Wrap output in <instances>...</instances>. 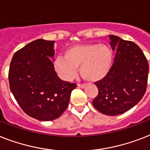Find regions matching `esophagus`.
<instances>
[{
    "instance_id": "34e87169",
    "label": "esophagus",
    "mask_w": 150,
    "mask_h": 150,
    "mask_svg": "<svg viewBox=\"0 0 150 150\" xmlns=\"http://www.w3.org/2000/svg\"><path fill=\"white\" fill-rule=\"evenodd\" d=\"M78 86H79V88H83L86 87V84H78Z\"/></svg>"
}]
</instances>
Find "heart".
<instances>
[{
  "instance_id": "b5f03b06",
  "label": "heart",
  "mask_w": 150,
  "mask_h": 150,
  "mask_svg": "<svg viewBox=\"0 0 150 150\" xmlns=\"http://www.w3.org/2000/svg\"><path fill=\"white\" fill-rule=\"evenodd\" d=\"M112 52L104 44H79L71 46L54 61L56 72L64 80L69 81L79 73L84 79L97 82L104 79L110 71L112 63Z\"/></svg>"
}]
</instances>
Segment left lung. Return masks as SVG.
<instances>
[{"label": "left lung", "mask_w": 150, "mask_h": 150, "mask_svg": "<svg viewBox=\"0 0 150 150\" xmlns=\"http://www.w3.org/2000/svg\"><path fill=\"white\" fill-rule=\"evenodd\" d=\"M114 62L106 77L95 82L98 94L92 104L107 115L122 114L135 106L146 91L149 64L141 48L130 41L110 35Z\"/></svg>", "instance_id": "left-lung-1"}]
</instances>
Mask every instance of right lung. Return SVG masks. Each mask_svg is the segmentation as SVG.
<instances>
[{"label":"right lung","mask_w":150,"mask_h":150,"mask_svg":"<svg viewBox=\"0 0 150 150\" xmlns=\"http://www.w3.org/2000/svg\"><path fill=\"white\" fill-rule=\"evenodd\" d=\"M54 41L38 39L14 53L10 64V89L17 103L29 116L52 121L64 112L76 84L57 75L51 58Z\"/></svg>","instance_id":"add662e5"}]
</instances>
